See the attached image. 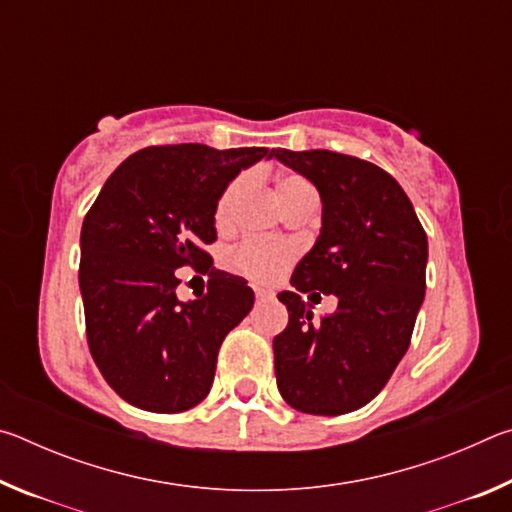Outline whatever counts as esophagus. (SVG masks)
<instances>
[{
	"instance_id": "1",
	"label": "esophagus",
	"mask_w": 512,
	"mask_h": 512,
	"mask_svg": "<svg viewBox=\"0 0 512 512\" xmlns=\"http://www.w3.org/2000/svg\"><path fill=\"white\" fill-rule=\"evenodd\" d=\"M255 298H257V302H264V300H271L273 293L264 291V289H255Z\"/></svg>"
}]
</instances>
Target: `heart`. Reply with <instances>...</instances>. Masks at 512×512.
<instances>
[{"label": "heart", "mask_w": 512, "mask_h": 512, "mask_svg": "<svg viewBox=\"0 0 512 512\" xmlns=\"http://www.w3.org/2000/svg\"><path fill=\"white\" fill-rule=\"evenodd\" d=\"M244 176L232 180V183L223 189L219 196V203H216L214 219L219 225H225L232 219V210H235V203L244 189ZM277 198H280L282 207L296 201L300 196L316 194L314 187L307 178L298 176V173H282L275 183ZM293 259V248L289 244H282V241H271V239H250L244 241L235 253H232V266L237 268L241 275H246L248 280L257 284H271L277 277L282 275L284 268L289 266Z\"/></svg>", "instance_id": "b5f03b06"}]
</instances>
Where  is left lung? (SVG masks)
<instances>
[{
  "mask_svg": "<svg viewBox=\"0 0 512 512\" xmlns=\"http://www.w3.org/2000/svg\"><path fill=\"white\" fill-rule=\"evenodd\" d=\"M271 155L323 201L320 235L291 275L293 291L277 293L289 311L273 339L277 388L302 413L357 411L409 350L427 287V235L400 183L377 164L320 149ZM311 290L340 298L320 324L299 296Z\"/></svg>",
  "mask_w": 512,
  "mask_h": 512,
  "instance_id": "obj_1",
  "label": "left lung"
}]
</instances>
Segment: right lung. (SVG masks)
<instances>
[{"label":"right lung","mask_w":512,"mask_h":512,"mask_svg":"<svg viewBox=\"0 0 512 512\" xmlns=\"http://www.w3.org/2000/svg\"><path fill=\"white\" fill-rule=\"evenodd\" d=\"M264 146H149L112 171L81 228L79 287L92 359L121 400L180 413L210 393L225 334L253 309L239 275L212 268L214 210ZM207 272L208 293L183 303L175 271Z\"/></svg>","instance_id":"obj_1"}]
</instances>
